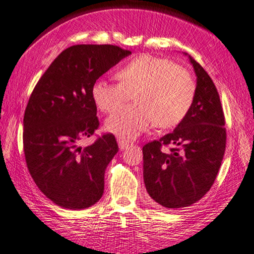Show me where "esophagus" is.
<instances>
[{
  "label": "esophagus",
  "mask_w": 254,
  "mask_h": 254,
  "mask_svg": "<svg viewBox=\"0 0 254 254\" xmlns=\"http://www.w3.org/2000/svg\"><path fill=\"white\" fill-rule=\"evenodd\" d=\"M118 146H120V150H125L127 146H129V142H127V140H123V139H120L118 140Z\"/></svg>",
  "instance_id": "34e87169"
}]
</instances>
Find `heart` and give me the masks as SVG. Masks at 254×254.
I'll return each instance as SVG.
<instances>
[{"label": "heart", "instance_id": "heart-1", "mask_svg": "<svg viewBox=\"0 0 254 254\" xmlns=\"http://www.w3.org/2000/svg\"><path fill=\"white\" fill-rule=\"evenodd\" d=\"M116 77L120 83L97 79L91 96L99 110L112 112L132 95L133 105L114 112L105 121V129L124 139H134L152 123L159 129L176 127L193 102V77L168 59L139 55L118 69Z\"/></svg>", "mask_w": 254, "mask_h": 254}]
</instances>
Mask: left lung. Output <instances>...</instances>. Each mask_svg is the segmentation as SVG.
<instances>
[{
	"instance_id": "left-lung-1",
	"label": "left lung",
	"mask_w": 254,
	"mask_h": 254,
	"mask_svg": "<svg viewBox=\"0 0 254 254\" xmlns=\"http://www.w3.org/2000/svg\"><path fill=\"white\" fill-rule=\"evenodd\" d=\"M189 59L197 76L190 110L171 133L143 146L147 193L169 210L190 206L207 193L226 146L225 117L216 85L200 64ZM168 145L173 146L170 154L161 150Z\"/></svg>"
}]
</instances>
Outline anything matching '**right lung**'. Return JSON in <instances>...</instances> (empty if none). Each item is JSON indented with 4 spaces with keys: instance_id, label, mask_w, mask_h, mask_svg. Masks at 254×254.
<instances>
[{
    "instance_id": "obj_1",
    "label": "right lung",
    "mask_w": 254,
    "mask_h": 254,
    "mask_svg": "<svg viewBox=\"0 0 254 254\" xmlns=\"http://www.w3.org/2000/svg\"><path fill=\"white\" fill-rule=\"evenodd\" d=\"M131 51L111 44H77L50 64L29 98L23 118V147L37 188L61 207L82 210L104 192L105 169L118 152L114 134L91 145L82 138L98 129L94 83Z\"/></svg>"
}]
</instances>
